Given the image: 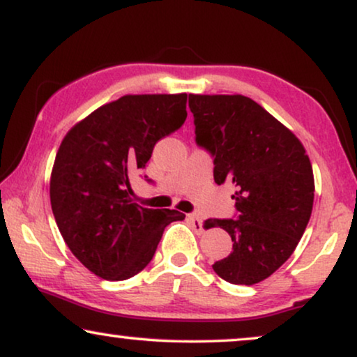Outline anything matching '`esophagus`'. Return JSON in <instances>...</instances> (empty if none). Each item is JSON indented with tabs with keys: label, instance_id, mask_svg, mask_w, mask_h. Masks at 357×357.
<instances>
[{
	"label": "esophagus",
	"instance_id": "34e87169",
	"mask_svg": "<svg viewBox=\"0 0 357 357\" xmlns=\"http://www.w3.org/2000/svg\"><path fill=\"white\" fill-rule=\"evenodd\" d=\"M187 219L190 221V224H192V226H193L195 231L203 232V221H202V218L198 216V214H188Z\"/></svg>",
	"mask_w": 357,
	"mask_h": 357
}]
</instances>
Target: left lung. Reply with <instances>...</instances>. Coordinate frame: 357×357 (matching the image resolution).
Returning <instances> with one entry per match:
<instances>
[{
	"label": "left lung",
	"instance_id": "obj_1",
	"mask_svg": "<svg viewBox=\"0 0 357 357\" xmlns=\"http://www.w3.org/2000/svg\"><path fill=\"white\" fill-rule=\"evenodd\" d=\"M197 144L214 158V182H232L237 219H208L232 238L213 270L232 284H257L296 250L314 206V172L289 128L250 97L188 96Z\"/></svg>",
	"mask_w": 357,
	"mask_h": 357
}]
</instances>
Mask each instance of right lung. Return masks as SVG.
Returning a JSON list of instances; mask_svg holds the SVG:
<instances>
[{
  "mask_svg": "<svg viewBox=\"0 0 357 357\" xmlns=\"http://www.w3.org/2000/svg\"><path fill=\"white\" fill-rule=\"evenodd\" d=\"M187 119V94L123 96L99 107L63 138L53 164L50 202L66 245L102 280L123 281L153 260L177 209L131 202L130 175L144 169L154 144Z\"/></svg>",
  "mask_w": 357,
  "mask_h": 357,
  "instance_id": "obj_1",
  "label": "right lung"
}]
</instances>
